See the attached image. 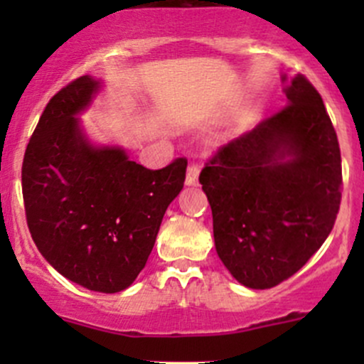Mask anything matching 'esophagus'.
<instances>
[{
    "label": "esophagus",
    "mask_w": 364,
    "mask_h": 364,
    "mask_svg": "<svg viewBox=\"0 0 364 364\" xmlns=\"http://www.w3.org/2000/svg\"><path fill=\"white\" fill-rule=\"evenodd\" d=\"M186 186H196L199 185V167L196 164L188 165V171H186Z\"/></svg>",
    "instance_id": "obj_1"
}]
</instances>
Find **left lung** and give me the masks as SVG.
Instances as JSON below:
<instances>
[{
	"instance_id": "obj_1",
	"label": "left lung",
	"mask_w": 364,
	"mask_h": 364,
	"mask_svg": "<svg viewBox=\"0 0 364 364\" xmlns=\"http://www.w3.org/2000/svg\"><path fill=\"white\" fill-rule=\"evenodd\" d=\"M287 105L223 146L199 181L213 213L215 248L248 289L299 271L335 225L341 159L324 102L303 75L282 73Z\"/></svg>"
}]
</instances>
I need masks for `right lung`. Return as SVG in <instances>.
Segmentation results:
<instances>
[{"mask_svg":"<svg viewBox=\"0 0 364 364\" xmlns=\"http://www.w3.org/2000/svg\"><path fill=\"white\" fill-rule=\"evenodd\" d=\"M102 90L82 75L50 98L26 148L23 196L43 259L73 284L114 294L144 269L186 160L149 171L123 146L91 141L80 114Z\"/></svg>","mask_w":364,"mask_h":364,"instance_id":"add662e5","label":"right lung"}]
</instances>
